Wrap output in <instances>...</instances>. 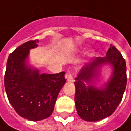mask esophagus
I'll use <instances>...</instances> for the list:
<instances>
[{
	"instance_id": "34e87169",
	"label": "esophagus",
	"mask_w": 131,
	"mask_h": 131,
	"mask_svg": "<svg viewBox=\"0 0 131 131\" xmlns=\"http://www.w3.org/2000/svg\"><path fill=\"white\" fill-rule=\"evenodd\" d=\"M66 77L67 78V81H69V82H73L74 81V78H73V76H72V74H71V73L70 71L66 73Z\"/></svg>"
}]
</instances>
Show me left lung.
<instances>
[{"label": "left lung", "mask_w": 131, "mask_h": 131, "mask_svg": "<svg viewBox=\"0 0 131 131\" xmlns=\"http://www.w3.org/2000/svg\"><path fill=\"white\" fill-rule=\"evenodd\" d=\"M109 63L114 71L105 87L98 89L93 85L86 87L84 83H93L98 69ZM75 105L79 116L88 122H96L110 116L120 104L126 88V62L116 47L110 45L107 56L97 57L85 64L75 78Z\"/></svg>", "instance_id": "1"}]
</instances>
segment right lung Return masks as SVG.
Wrapping results in <instances>:
<instances>
[{"label":"right lung","instance_id":"right-lung-1","mask_svg":"<svg viewBox=\"0 0 131 131\" xmlns=\"http://www.w3.org/2000/svg\"><path fill=\"white\" fill-rule=\"evenodd\" d=\"M39 40L18 47L8 57L4 75L5 90L16 113L30 121H40L52 114L58 94L66 83L65 72L54 74L39 73L26 65L30 50Z\"/></svg>","mask_w":131,"mask_h":131}]
</instances>
